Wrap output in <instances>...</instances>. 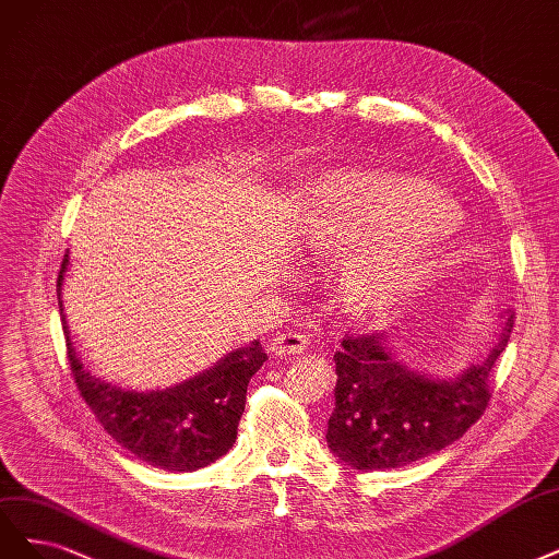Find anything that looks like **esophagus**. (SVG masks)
<instances>
[{"mask_svg": "<svg viewBox=\"0 0 559 559\" xmlns=\"http://www.w3.org/2000/svg\"><path fill=\"white\" fill-rule=\"evenodd\" d=\"M307 344H310L307 335L286 331L267 342V349H271V354H275V356H292V354H302L307 349Z\"/></svg>", "mask_w": 559, "mask_h": 559, "instance_id": "esophagus-1", "label": "esophagus"}]
</instances>
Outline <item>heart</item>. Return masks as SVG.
Masks as SVG:
<instances>
[{
	"label": "heart",
	"instance_id": "1",
	"mask_svg": "<svg viewBox=\"0 0 559 559\" xmlns=\"http://www.w3.org/2000/svg\"><path fill=\"white\" fill-rule=\"evenodd\" d=\"M305 245L323 257L355 254L342 277L358 312L389 310L428 277L457 224L455 210L418 178L333 170L305 197Z\"/></svg>",
	"mask_w": 559,
	"mask_h": 559
}]
</instances>
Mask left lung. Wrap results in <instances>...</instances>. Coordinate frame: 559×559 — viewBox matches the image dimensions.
<instances>
[{
	"instance_id": "obj_1",
	"label": "left lung",
	"mask_w": 559,
	"mask_h": 559,
	"mask_svg": "<svg viewBox=\"0 0 559 559\" xmlns=\"http://www.w3.org/2000/svg\"><path fill=\"white\" fill-rule=\"evenodd\" d=\"M504 317L499 344L455 379H428L407 370L383 335H344L335 352V409L329 418L331 451L354 469H397L463 437L486 414L495 360L513 331Z\"/></svg>"
}]
</instances>
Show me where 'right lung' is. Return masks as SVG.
Wrapping results in <instances>:
<instances>
[{
    "label": "right lung",
    "mask_w": 559,
    "mask_h": 559,
    "mask_svg": "<svg viewBox=\"0 0 559 559\" xmlns=\"http://www.w3.org/2000/svg\"><path fill=\"white\" fill-rule=\"evenodd\" d=\"M69 265V252L57 275V298ZM67 358L75 389L94 418L122 449L166 472H197L236 444L245 412L247 383L265 362L263 346L252 344L224 356L213 368L166 391L136 393L92 377L73 352L67 331Z\"/></svg>",
    "instance_id": "add662e5"
}]
</instances>
